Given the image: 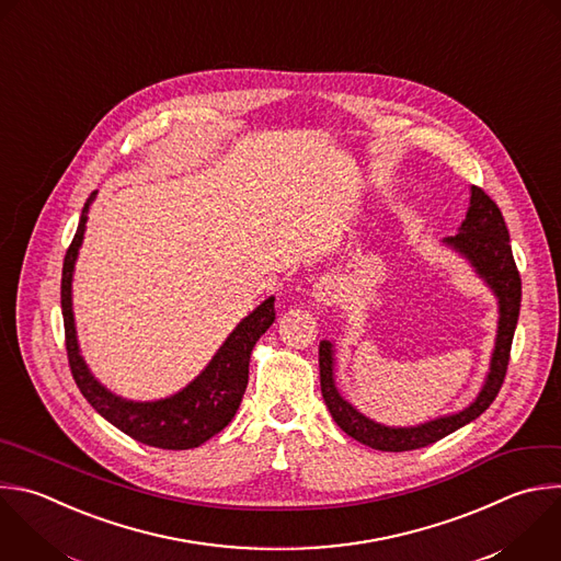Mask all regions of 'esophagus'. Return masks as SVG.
Returning a JSON list of instances; mask_svg holds the SVG:
<instances>
[{"instance_id": "esophagus-1", "label": "esophagus", "mask_w": 561, "mask_h": 561, "mask_svg": "<svg viewBox=\"0 0 561 561\" xmlns=\"http://www.w3.org/2000/svg\"><path fill=\"white\" fill-rule=\"evenodd\" d=\"M341 282L332 275H323L319 277L314 284H312V299L319 304V306H332L339 295H341Z\"/></svg>"}]
</instances>
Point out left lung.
<instances>
[{
  "label": "left lung",
  "instance_id": "8db88e82",
  "mask_svg": "<svg viewBox=\"0 0 561 561\" xmlns=\"http://www.w3.org/2000/svg\"><path fill=\"white\" fill-rule=\"evenodd\" d=\"M456 253H460L473 271L484 279V284L497 297V334L495 347L491 354L489 371L482 390L476 401L462 412L434 419L414 427H388L377 421L363 416L354 410L334 386V350L330 341L319 343V377H321V394L334 419V423L354 440L379 449V451H412L427 447L467 423L476 421L497 397L511 356V343L519 317L522 301V279L513 260L508 229L504 225L502 211L497 205L480 190L471 186V201L465 222L458 233L443 240Z\"/></svg>",
  "mask_w": 561,
  "mask_h": 561
}]
</instances>
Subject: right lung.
Returning a JSON list of instances; mask_svg holds the SVG:
<instances>
[{
	"label": "right lung",
	"mask_w": 561,
	"mask_h": 561,
	"mask_svg": "<svg viewBox=\"0 0 561 561\" xmlns=\"http://www.w3.org/2000/svg\"><path fill=\"white\" fill-rule=\"evenodd\" d=\"M96 192L90 194L75 240L64 260L61 275V310L66 325V350L77 388L85 401L114 427H118L129 438L158 447V449H194L207 443L211 436L222 432L236 416L242 397L249 386V360L257 339L275 321V297L264 299L249 317H244L236 330L227 336L220 350L214 354L209 365L201 375L175 392L173 397L160 401H127L112 394L101 386L90 367L85 365L75 328L72 312V275L83 244L85 222L90 205Z\"/></svg>",
	"instance_id": "obj_1"
}]
</instances>
